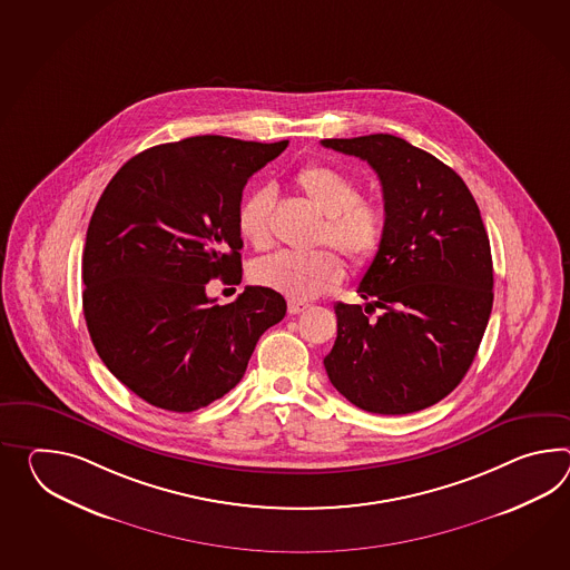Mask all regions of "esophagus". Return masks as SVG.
<instances>
[{
	"instance_id": "34e87169",
	"label": "esophagus",
	"mask_w": 570,
	"mask_h": 570,
	"mask_svg": "<svg viewBox=\"0 0 570 570\" xmlns=\"http://www.w3.org/2000/svg\"><path fill=\"white\" fill-rule=\"evenodd\" d=\"M308 308V303H303V301H288V313L291 315H298V313H303Z\"/></svg>"
}]
</instances>
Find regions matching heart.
I'll list each match as a JSON object with an SVG mask.
<instances>
[{"label": "heart", "mask_w": 570, "mask_h": 570, "mask_svg": "<svg viewBox=\"0 0 570 570\" xmlns=\"http://www.w3.org/2000/svg\"><path fill=\"white\" fill-rule=\"evenodd\" d=\"M296 188L315 206L325 223L321 240L337 247L355 267H367L379 257L386 240V213L380 204L360 198V186L354 177L327 164H308L294 176ZM274 194L269 188H257L245 196L237 210L240 237L257 249L272 240L269 216ZM345 276L342 257L331 249L311 254L278 252L257 259L252 266L255 284L279 292L292 301H308L335 288Z\"/></svg>", "instance_id": "heart-1"}]
</instances>
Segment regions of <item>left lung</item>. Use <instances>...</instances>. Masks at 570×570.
<instances>
[{
    "label": "left lung",
    "mask_w": 570,
    "mask_h": 570,
    "mask_svg": "<svg viewBox=\"0 0 570 570\" xmlns=\"http://www.w3.org/2000/svg\"><path fill=\"white\" fill-rule=\"evenodd\" d=\"M379 174L386 240L357 286L335 304L337 340L323 364L340 393L379 415L440 403L466 376L493 308V259L464 179L393 135L325 139ZM376 307L383 315L370 320Z\"/></svg>",
    "instance_id": "1"
}]
</instances>
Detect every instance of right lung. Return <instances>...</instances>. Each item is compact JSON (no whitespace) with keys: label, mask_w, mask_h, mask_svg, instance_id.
Wrapping results in <instances>:
<instances>
[{"label":"right lung","mask_w":570,"mask_h":570,"mask_svg":"<svg viewBox=\"0 0 570 570\" xmlns=\"http://www.w3.org/2000/svg\"><path fill=\"white\" fill-rule=\"evenodd\" d=\"M288 140L204 135L135 155L110 179L89 220L83 315L106 367L165 411L210 405L243 379L255 343L286 301L247 286L216 304L206 284H240L237 210L247 179Z\"/></svg>","instance_id":"obj_1"}]
</instances>
